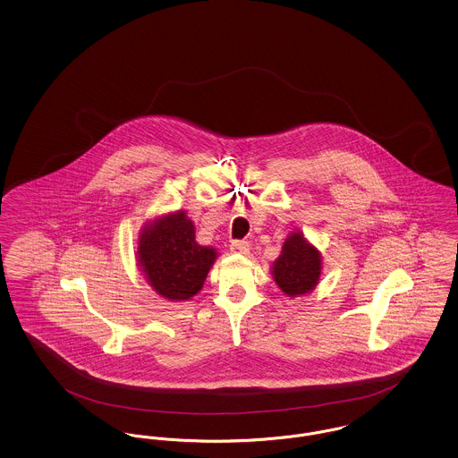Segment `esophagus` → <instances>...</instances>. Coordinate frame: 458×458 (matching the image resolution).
<instances>
[{
    "label": "esophagus",
    "instance_id": "esophagus-1",
    "mask_svg": "<svg viewBox=\"0 0 458 458\" xmlns=\"http://www.w3.org/2000/svg\"><path fill=\"white\" fill-rule=\"evenodd\" d=\"M230 249H232L233 252H239V254H249L250 245H249V242H245V240H233L232 245H230Z\"/></svg>",
    "mask_w": 458,
    "mask_h": 458
}]
</instances>
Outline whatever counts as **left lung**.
<instances>
[{
    "label": "left lung",
    "mask_w": 458,
    "mask_h": 458,
    "mask_svg": "<svg viewBox=\"0 0 458 458\" xmlns=\"http://www.w3.org/2000/svg\"><path fill=\"white\" fill-rule=\"evenodd\" d=\"M321 252L305 240L302 232H293L284 240L282 254L273 262V278L288 297L312 292L321 276Z\"/></svg>",
    "instance_id": "8db88e82"
}]
</instances>
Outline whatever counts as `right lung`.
<instances>
[{
    "instance_id": "1",
    "label": "right lung",
    "mask_w": 458,
    "mask_h": 458,
    "mask_svg": "<svg viewBox=\"0 0 458 458\" xmlns=\"http://www.w3.org/2000/svg\"><path fill=\"white\" fill-rule=\"evenodd\" d=\"M216 258L213 247L197 243L196 226L185 211L153 219L139 235L140 271L154 292L172 302L194 297Z\"/></svg>"
}]
</instances>
